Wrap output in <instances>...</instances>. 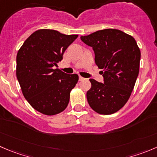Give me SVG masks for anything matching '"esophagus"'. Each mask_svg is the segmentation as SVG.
Masks as SVG:
<instances>
[{
  "instance_id": "1",
  "label": "esophagus",
  "mask_w": 157,
  "mask_h": 157,
  "mask_svg": "<svg viewBox=\"0 0 157 157\" xmlns=\"http://www.w3.org/2000/svg\"><path fill=\"white\" fill-rule=\"evenodd\" d=\"M79 80H80V81H82V80H85V78H84V77H80H80H79Z\"/></svg>"
}]
</instances>
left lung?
<instances>
[{"mask_svg": "<svg viewBox=\"0 0 157 157\" xmlns=\"http://www.w3.org/2000/svg\"><path fill=\"white\" fill-rule=\"evenodd\" d=\"M80 39L92 47L96 64L103 70V83L90 79L88 103L100 114L114 113L126 104L134 87L140 70L139 47L133 36L117 29L97 30Z\"/></svg>", "mask_w": 157, "mask_h": 157, "instance_id": "1", "label": "left lung"}]
</instances>
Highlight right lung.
<instances>
[{"label":"right lung","instance_id":"obj_1","mask_svg":"<svg viewBox=\"0 0 157 157\" xmlns=\"http://www.w3.org/2000/svg\"><path fill=\"white\" fill-rule=\"evenodd\" d=\"M77 36L40 29L33 32L18 51L17 78L24 97L38 112L56 115L67 106L71 91L79 77L53 67H57L64 51Z\"/></svg>","mask_w":157,"mask_h":157}]
</instances>
